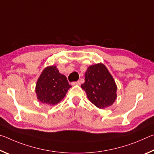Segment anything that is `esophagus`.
Instances as JSON below:
<instances>
[{
  "mask_svg": "<svg viewBox=\"0 0 154 154\" xmlns=\"http://www.w3.org/2000/svg\"><path fill=\"white\" fill-rule=\"evenodd\" d=\"M72 85H80V82L79 81H77V82H74L71 83Z\"/></svg>",
  "mask_w": 154,
  "mask_h": 154,
  "instance_id": "obj_1",
  "label": "esophagus"
}]
</instances>
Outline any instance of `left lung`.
Instances as JSON below:
<instances>
[{"label": "left lung", "mask_w": 154, "mask_h": 154, "mask_svg": "<svg viewBox=\"0 0 154 154\" xmlns=\"http://www.w3.org/2000/svg\"><path fill=\"white\" fill-rule=\"evenodd\" d=\"M89 100L96 107L103 109L113 104L117 98V85L113 76L103 63L90 66L82 85Z\"/></svg>", "instance_id": "8db88e82"}]
</instances>
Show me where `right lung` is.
<instances>
[{"label":"right lung","mask_w":154,"mask_h":154,"mask_svg":"<svg viewBox=\"0 0 154 154\" xmlns=\"http://www.w3.org/2000/svg\"><path fill=\"white\" fill-rule=\"evenodd\" d=\"M71 87L66 76L60 73L56 66H49L43 69L36 82L35 92L41 103L56 105L64 98Z\"/></svg>","instance_id":"1"}]
</instances>
